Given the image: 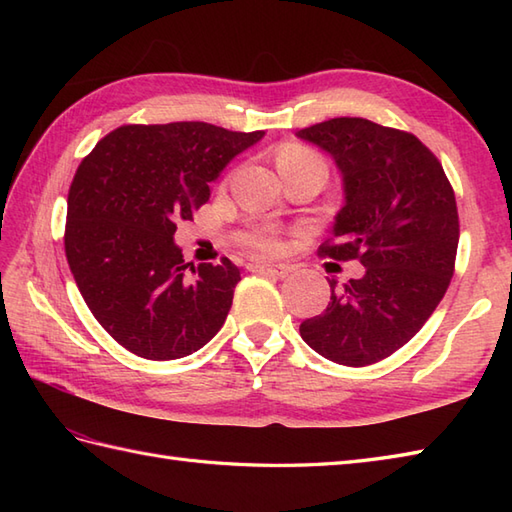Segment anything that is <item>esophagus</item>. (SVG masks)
Masks as SVG:
<instances>
[{
	"mask_svg": "<svg viewBox=\"0 0 512 512\" xmlns=\"http://www.w3.org/2000/svg\"><path fill=\"white\" fill-rule=\"evenodd\" d=\"M253 270L255 273H264V275H273V277L284 279L290 273V266H286V264H255Z\"/></svg>",
	"mask_w": 512,
	"mask_h": 512,
	"instance_id": "esophagus-1",
	"label": "esophagus"
}]
</instances>
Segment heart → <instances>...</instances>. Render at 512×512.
<instances>
[{
  "label": "heart",
  "mask_w": 512,
  "mask_h": 512,
  "mask_svg": "<svg viewBox=\"0 0 512 512\" xmlns=\"http://www.w3.org/2000/svg\"><path fill=\"white\" fill-rule=\"evenodd\" d=\"M277 167L281 173H290V171H319L321 176H328V165L317 151L306 147V145H297V143H288L279 149L277 154ZM253 244L262 250H277L279 244L273 237L268 235H259L253 239Z\"/></svg>",
  "instance_id": "obj_1"
}]
</instances>
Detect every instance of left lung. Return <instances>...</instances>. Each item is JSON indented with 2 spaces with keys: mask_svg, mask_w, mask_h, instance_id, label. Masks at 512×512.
Instances as JSON below:
<instances>
[{
  "mask_svg": "<svg viewBox=\"0 0 512 512\" xmlns=\"http://www.w3.org/2000/svg\"><path fill=\"white\" fill-rule=\"evenodd\" d=\"M297 136L328 151L343 176L345 204L319 253L365 266L343 286L330 281L328 308L299 325L301 339L339 365L378 363L416 336L451 284L455 193L440 160L400 129L341 116Z\"/></svg>",
  "mask_w": 512,
  "mask_h": 512,
  "instance_id": "8db88e82",
  "label": "left lung"
}]
</instances>
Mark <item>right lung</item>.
<instances>
[{
	"label": "right lung",
	"instance_id": "1",
	"mask_svg": "<svg viewBox=\"0 0 512 512\" xmlns=\"http://www.w3.org/2000/svg\"><path fill=\"white\" fill-rule=\"evenodd\" d=\"M262 138L200 121L123 125L83 158L68 193L65 257L96 321L125 350L173 361L220 332L239 268L226 257L187 264L173 233L228 162Z\"/></svg>",
	"mask_w": 512,
	"mask_h": 512
}]
</instances>
